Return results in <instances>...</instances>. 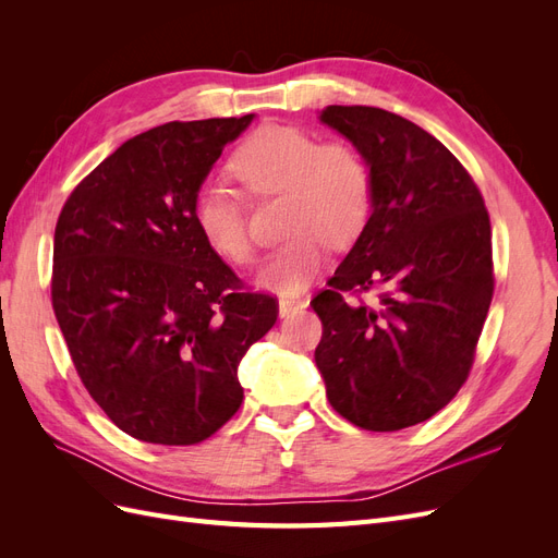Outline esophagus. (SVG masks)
<instances>
[{
    "label": "esophagus",
    "instance_id": "esophagus-1",
    "mask_svg": "<svg viewBox=\"0 0 558 558\" xmlns=\"http://www.w3.org/2000/svg\"><path fill=\"white\" fill-rule=\"evenodd\" d=\"M307 302L305 300H295V298H281L279 300V316H291L298 310H305Z\"/></svg>",
    "mask_w": 558,
    "mask_h": 558
}]
</instances>
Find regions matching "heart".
<instances>
[{
	"label": "heart",
	"instance_id": "1",
	"mask_svg": "<svg viewBox=\"0 0 558 558\" xmlns=\"http://www.w3.org/2000/svg\"><path fill=\"white\" fill-rule=\"evenodd\" d=\"M228 172L251 197L281 193L283 232L258 283L281 295H298L326 265L328 244L351 242L369 214V174L349 144H318L295 125L258 128L234 150ZM193 221L205 244L223 260L248 265L253 240L240 197L223 185H202L193 199Z\"/></svg>",
	"mask_w": 558,
	"mask_h": 558
}]
</instances>
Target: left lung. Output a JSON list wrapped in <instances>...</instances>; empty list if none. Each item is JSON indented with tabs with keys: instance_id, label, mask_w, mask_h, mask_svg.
<instances>
[{
	"instance_id": "obj_1",
	"label": "left lung",
	"mask_w": 558,
	"mask_h": 558,
	"mask_svg": "<svg viewBox=\"0 0 558 558\" xmlns=\"http://www.w3.org/2000/svg\"><path fill=\"white\" fill-rule=\"evenodd\" d=\"M320 123L369 170V218L312 307L314 361L328 400L353 426L410 428L459 393L494 295L492 223L482 193L424 128L377 107H326ZM384 284L373 308L347 290Z\"/></svg>"
}]
</instances>
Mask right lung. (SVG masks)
I'll return each instance as SVG.
<instances>
[{
	"label": "right lung",
	"instance_id": "add662e5",
	"mask_svg": "<svg viewBox=\"0 0 558 558\" xmlns=\"http://www.w3.org/2000/svg\"><path fill=\"white\" fill-rule=\"evenodd\" d=\"M242 118L165 123L118 146L64 202L53 310L76 373L123 433L197 445L240 410V361L277 300L242 293L193 221V199Z\"/></svg>",
	"mask_w": 558,
	"mask_h": 558
}]
</instances>
